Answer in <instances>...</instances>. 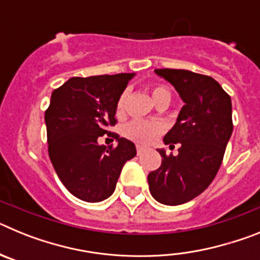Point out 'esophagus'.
Returning a JSON list of instances; mask_svg holds the SVG:
<instances>
[{"label": "esophagus", "instance_id": "34e87169", "mask_svg": "<svg viewBox=\"0 0 260 260\" xmlns=\"http://www.w3.org/2000/svg\"><path fill=\"white\" fill-rule=\"evenodd\" d=\"M144 151H146V147L141 146V144H137V153H138V155L141 156L142 153L144 152Z\"/></svg>", "mask_w": 260, "mask_h": 260}]
</instances>
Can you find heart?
<instances>
[{
	"label": "heart",
	"instance_id": "heart-1",
	"mask_svg": "<svg viewBox=\"0 0 260 260\" xmlns=\"http://www.w3.org/2000/svg\"><path fill=\"white\" fill-rule=\"evenodd\" d=\"M126 96H127V93L123 92L122 95L119 96L118 102H117L116 110L118 116L123 113ZM162 96H169L171 98L169 89H167L165 87H155L152 89V98L155 102L160 98H162ZM162 132H164L162 123L157 122V121H144V119H134V121L128 122L123 127V134H125V137H127L132 141L143 144L152 143Z\"/></svg>",
	"mask_w": 260,
	"mask_h": 260
}]
</instances>
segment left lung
<instances>
[{
	"mask_svg": "<svg viewBox=\"0 0 260 260\" xmlns=\"http://www.w3.org/2000/svg\"><path fill=\"white\" fill-rule=\"evenodd\" d=\"M155 74L176 88L183 107L162 139L169 147L181 143L178 155L157 148L161 165L148 174V185L156 201L178 206L202 194L219 171L233 132L232 100L207 75L174 69H157Z\"/></svg>",
	"mask_w": 260,
	"mask_h": 260,
	"instance_id": "left-lung-1",
	"label": "left lung"
}]
</instances>
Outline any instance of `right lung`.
<instances>
[{
    "label": "right lung",
    "mask_w": 260,
    "mask_h": 260,
    "mask_svg": "<svg viewBox=\"0 0 260 260\" xmlns=\"http://www.w3.org/2000/svg\"><path fill=\"white\" fill-rule=\"evenodd\" d=\"M135 73L70 78L50 96L45 112L48 152L57 176L71 194L89 203L116 190L123 165L137 155L132 141L110 133L116 149L97 139L114 126L116 105Z\"/></svg>",
    "instance_id": "add662e5"
}]
</instances>
